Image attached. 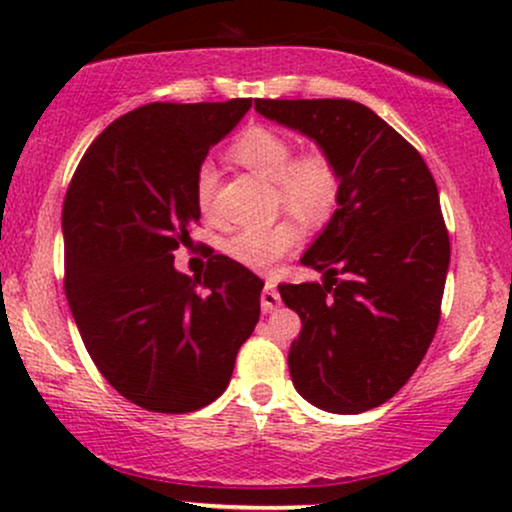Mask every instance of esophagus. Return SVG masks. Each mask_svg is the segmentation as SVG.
I'll list each match as a JSON object with an SVG mask.
<instances>
[{"label":"esophagus","mask_w":512,"mask_h":512,"mask_svg":"<svg viewBox=\"0 0 512 512\" xmlns=\"http://www.w3.org/2000/svg\"><path fill=\"white\" fill-rule=\"evenodd\" d=\"M260 301H262L264 313H274V310L281 305V296H279V291L274 289L272 281H267V286H264V289H262Z\"/></svg>","instance_id":"esophagus-1"}]
</instances>
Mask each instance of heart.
<instances>
[{
    "label": "heart",
    "mask_w": 512,
    "mask_h": 512,
    "mask_svg": "<svg viewBox=\"0 0 512 512\" xmlns=\"http://www.w3.org/2000/svg\"><path fill=\"white\" fill-rule=\"evenodd\" d=\"M238 166L274 185L276 202L308 226H320L334 214L342 192V175L325 151H305L293 156V144L269 127H248L228 149ZM214 170L202 166L195 180L199 211L211 209ZM296 219H279L267 226L238 228L223 240V252L250 269H269L298 248L303 231Z\"/></svg>",
    "instance_id": "obj_1"
}]
</instances>
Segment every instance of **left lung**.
I'll return each instance as SVG.
<instances>
[{
	"mask_svg": "<svg viewBox=\"0 0 512 512\" xmlns=\"http://www.w3.org/2000/svg\"><path fill=\"white\" fill-rule=\"evenodd\" d=\"M255 110L296 129L342 175L337 211L301 264L322 284H279L303 330L289 351L298 395L332 414L395 397L438 330L450 238L419 151L356 101H267Z\"/></svg>",
	"mask_w": 512,
	"mask_h": 512,
	"instance_id": "left-lung-1",
	"label": "left lung"
}]
</instances>
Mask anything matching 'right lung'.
I'll use <instances>...</instances> for the list:
<instances>
[{
  "label": "right lung",
  "mask_w": 512,
  "mask_h": 512,
  "mask_svg": "<svg viewBox=\"0 0 512 512\" xmlns=\"http://www.w3.org/2000/svg\"><path fill=\"white\" fill-rule=\"evenodd\" d=\"M250 98L149 103L98 134L64 197V291L103 378L137 407L187 414L228 387L264 281L226 255L204 276L173 252L199 221L195 180Z\"/></svg>",
  "instance_id": "add662e5"
}]
</instances>
